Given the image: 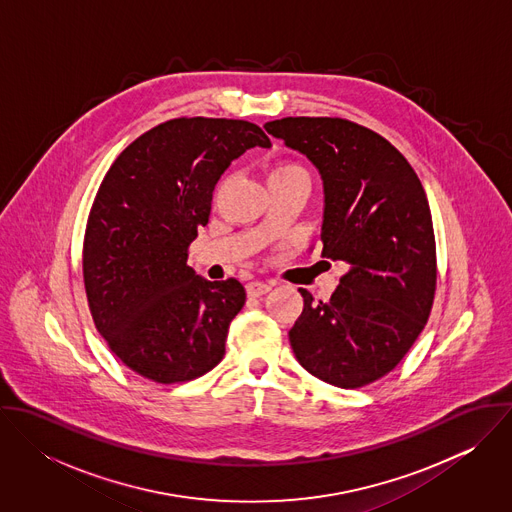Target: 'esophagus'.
<instances>
[{
    "mask_svg": "<svg viewBox=\"0 0 512 512\" xmlns=\"http://www.w3.org/2000/svg\"><path fill=\"white\" fill-rule=\"evenodd\" d=\"M270 290H272V286L264 284V282H250V284H246V293L250 297H260V295H264V293H268Z\"/></svg>",
    "mask_w": 512,
    "mask_h": 512,
    "instance_id": "1",
    "label": "esophagus"
}]
</instances>
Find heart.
<instances>
[{
  "label": "heart",
  "mask_w": 512,
  "mask_h": 512,
  "mask_svg": "<svg viewBox=\"0 0 512 512\" xmlns=\"http://www.w3.org/2000/svg\"><path fill=\"white\" fill-rule=\"evenodd\" d=\"M286 175H303V171H301V167H297L295 163H290V161H280V163H276V165L270 169L268 179L286 177Z\"/></svg>",
  "instance_id": "b5f03b06"
}]
</instances>
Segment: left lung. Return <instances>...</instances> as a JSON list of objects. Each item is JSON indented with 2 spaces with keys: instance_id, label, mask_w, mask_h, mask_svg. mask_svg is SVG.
<instances>
[{
  "instance_id": "1",
  "label": "left lung",
  "mask_w": 512,
  "mask_h": 512,
  "mask_svg": "<svg viewBox=\"0 0 512 512\" xmlns=\"http://www.w3.org/2000/svg\"><path fill=\"white\" fill-rule=\"evenodd\" d=\"M264 128L317 167L321 256L349 268L329 301L299 290L295 359L323 382L361 388L404 359L432 311L436 238L426 191L396 147L355 122L301 116Z\"/></svg>"
}]
</instances>
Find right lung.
<instances>
[{"label":"right lung","mask_w":512,"mask_h":512,"mask_svg":"<svg viewBox=\"0 0 512 512\" xmlns=\"http://www.w3.org/2000/svg\"><path fill=\"white\" fill-rule=\"evenodd\" d=\"M256 146H272L256 124L175 118L126 147L100 183L82 248L88 307L112 353L144 378L193 380L224 357L244 286L197 276L187 250L220 175Z\"/></svg>","instance_id":"1"}]
</instances>
